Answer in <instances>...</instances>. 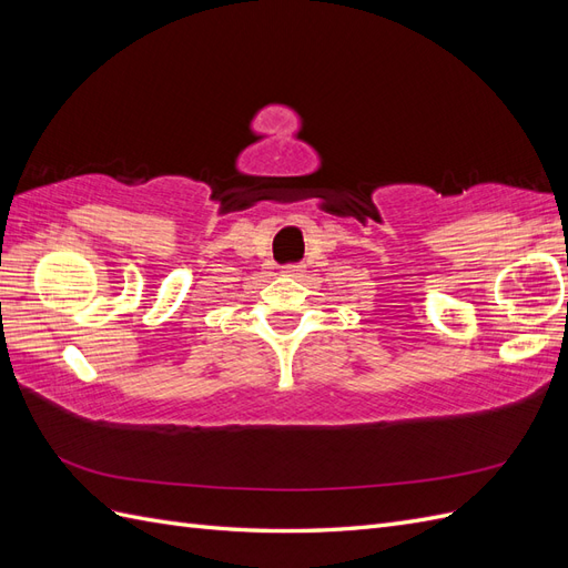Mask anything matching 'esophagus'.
Returning <instances> with one entry per match:
<instances>
[{"label": "esophagus", "mask_w": 568, "mask_h": 568, "mask_svg": "<svg viewBox=\"0 0 568 568\" xmlns=\"http://www.w3.org/2000/svg\"><path fill=\"white\" fill-rule=\"evenodd\" d=\"M301 272H303V265H286V267H284L286 277H298Z\"/></svg>", "instance_id": "34e87169"}]
</instances>
